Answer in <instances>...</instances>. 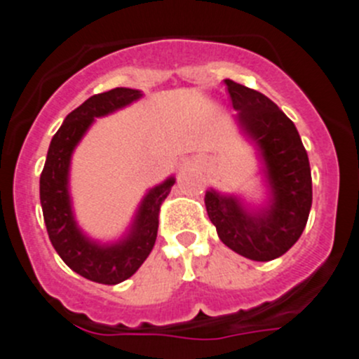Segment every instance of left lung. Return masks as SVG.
<instances>
[{"label":"left lung","mask_w":359,"mask_h":359,"mask_svg":"<svg viewBox=\"0 0 359 359\" xmlns=\"http://www.w3.org/2000/svg\"><path fill=\"white\" fill-rule=\"evenodd\" d=\"M241 132L259 151L267 201L252 208L240 196L208 189L205 206L220 241L257 262L278 259L302 234L313 205V180L295 125L276 104L248 86L224 79Z\"/></svg>","instance_id":"obj_1"}]
</instances>
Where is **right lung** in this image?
Masks as SVG:
<instances>
[{"label":"right lung","instance_id":"1","mask_svg":"<svg viewBox=\"0 0 359 359\" xmlns=\"http://www.w3.org/2000/svg\"><path fill=\"white\" fill-rule=\"evenodd\" d=\"M142 97L140 90L112 88L97 93L69 112L50 142L39 177V200L48 238L60 259L79 276L102 285L128 280L149 257L158 236L159 206L168 196L175 177H168L146 193L121 240L99 243L79 229L69 194V170L76 146L95 118L123 109Z\"/></svg>","mask_w":359,"mask_h":359}]
</instances>
